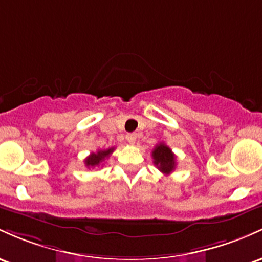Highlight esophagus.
<instances>
[{
    "label": "esophagus",
    "instance_id": "1",
    "mask_svg": "<svg viewBox=\"0 0 262 262\" xmlns=\"http://www.w3.org/2000/svg\"><path fill=\"white\" fill-rule=\"evenodd\" d=\"M126 140H128V143H130V144H134L137 140V134H134V133L126 134Z\"/></svg>",
    "mask_w": 262,
    "mask_h": 262
}]
</instances>
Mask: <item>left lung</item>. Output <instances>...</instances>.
<instances>
[{"label":"left lung","mask_w":262,"mask_h":262,"mask_svg":"<svg viewBox=\"0 0 262 262\" xmlns=\"http://www.w3.org/2000/svg\"><path fill=\"white\" fill-rule=\"evenodd\" d=\"M151 157H153V163L155 164L158 169L162 171L163 174L168 175L173 173L175 166H177V160H175V155L171 149L164 143H159L155 145V148L151 151Z\"/></svg>","instance_id":"obj_1"}]
</instances>
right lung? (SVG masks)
Here are the masks:
<instances>
[{
    "instance_id": "add662e5",
    "label": "right lung",
    "mask_w": 262,
    "mask_h": 262,
    "mask_svg": "<svg viewBox=\"0 0 262 262\" xmlns=\"http://www.w3.org/2000/svg\"><path fill=\"white\" fill-rule=\"evenodd\" d=\"M114 151V148L104 149V150H98L97 153H92L89 157L84 159V164L87 168H94V166H98L104 162L105 159Z\"/></svg>"
}]
</instances>
